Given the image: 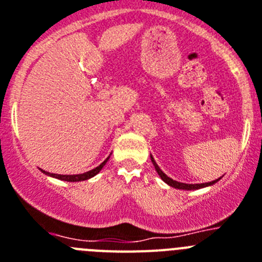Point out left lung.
I'll return each instance as SVG.
<instances>
[{"instance_id": "8db88e82", "label": "left lung", "mask_w": 262, "mask_h": 262, "mask_svg": "<svg viewBox=\"0 0 262 262\" xmlns=\"http://www.w3.org/2000/svg\"><path fill=\"white\" fill-rule=\"evenodd\" d=\"M150 158H151V162H153L154 167H156L157 172H158V175L161 177V179H162L165 183H167L169 186H171V187L174 188H179V190H199V188H203V187H207V186H212L215 185L216 182L220 181L219 179H215V181L212 182H208V183H196V185H188V183H181V182L178 181H174V179H171L170 177H167V175L165 174V172L162 171V170L159 169V166L157 165L156 161H154V158L151 156H150Z\"/></svg>"}]
</instances>
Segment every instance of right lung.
Returning <instances> with one entry per match:
<instances>
[{"label":"right lung","mask_w":262,"mask_h":262,"mask_svg":"<svg viewBox=\"0 0 262 262\" xmlns=\"http://www.w3.org/2000/svg\"><path fill=\"white\" fill-rule=\"evenodd\" d=\"M108 158L104 161L101 165H99L97 167H95V169L90 170V171L87 172H83V174H77V175H62V174H51V172H47V171H42L45 172L46 175H50V177H52V178H58L60 179V181H66V182H80V181H87V179L92 178V177H95L96 174H99L100 170L103 169L104 166H105V163L108 162Z\"/></svg>","instance_id":"right-lung-1"}]
</instances>
